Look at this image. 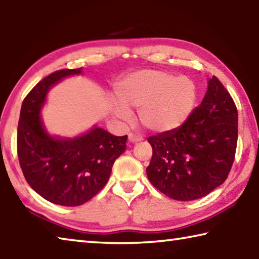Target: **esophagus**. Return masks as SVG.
Listing matches in <instances>:
<instances>
[{
  "label": "esophagus",
  "instance_id": "esophagus-1",
  "mask_svg": "<svg viewBox=\"0 0 259 259\" xmlns=\"http://www.w3.org/2000/svg\"><path fill=\"white\" fill-rule=\"evenodd\" d=\"M128 140L131 142H139L142 141L143 138L140 134H135V133H130L128 134Z\"/></svg>",
  "mask_w": 259,
  "mask_h": 259
}]
</instances>
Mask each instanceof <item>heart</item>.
I'll return each mask as SVG.
<instances>
[{
    "instance_id": "heart-1",
    "label": "heart",
    "mask_w": 259,
    "mask_h": 259,
    "mask_svg": "<svg viewBox=\"0 0 259 259\" xmlns=\"http://www.w3.org/2000/svg\"><path fill=\"white\" fill-rule=\"evenodd\" d=\"M113 110L119 118L138 108V118L153 132H169L182 126L194 108L197 88L187 76L162 70H141L116 86Z\"/></svg>"
}]
</instances>
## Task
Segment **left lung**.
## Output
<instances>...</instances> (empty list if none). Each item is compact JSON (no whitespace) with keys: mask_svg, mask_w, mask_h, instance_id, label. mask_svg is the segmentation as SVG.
<instances>
[{"mask_svg":"<svg viewBox=\"0 0 259 259\" xmlns=\"http://www.w3.org/2000/svg\"><path fill=\"white\" fill-rule=\"evenodd\" d=\"M151 184L175 200L202 198L228 179L238 143V110L216 76L200 106L179 128L148 138Z\"/></svg>","mask_w":259,"mask_h":259,"instance_id":"8db88e82","label":"left lung"}]
</instances>
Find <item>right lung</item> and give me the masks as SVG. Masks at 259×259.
Wrapping results in <instances>:
<instances>
[{
    "mask_svg": "<svg viewBox=\"0 0 259 259\" xmlns=\"http://www.w3.org/2000/svg\"><path fill=\"white\" fill-rule=\"evenodd\" d=\"M75 74H80V68L57 70L38 81L22 102L17 132L18 158L27 183L48 201L68 207L83 205L101 191L127 141V135L115 137L100 127L75 139L47 134L39 110L48 91Z\"/></svg>",
    "mask_w": 259,
    "mask_h": 259,
    "instance_id": "add662e5",
    "label": "right lung"
}]
</instances>
